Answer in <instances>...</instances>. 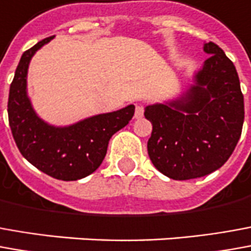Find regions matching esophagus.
I'll return each instance as SVG.
<instances>
[{
	"instance_id": "esophagus-1",
	"label": "esophagus",
	"mask_w": 251,
	"mask_h": 251,
	"mask_svg": "<svg viewBox=\"0 0 251 251\" xmlns=\"http://www.w3.org/2000/svg\"><path fill=\"white\" fill-rule=\"evenodd\" d=\"M143 106L142 105H136V108H135V119H141L143 116Z\"/></svg>"
}]
</instances>
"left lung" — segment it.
Wrapping results in <instances>:
<instances>
[{
    "label": "left lung",
    "mask_w": 251,
    "mask_h": 251,
    "mask_svg": "<svg viewBox=\"0 0 251 251\" xmlns=\"http://www.w3.org/2000/svg\"><path fill=\"white\" fill-rule=\"evenodd\" d=\"M203 50L210 56L184 97L145 109L153 126L149 157L174 180L215 172L231 157L242 134L245 103L234 63L216 43H205Z\"/></svg>",
    "instance_id": "1"
}]
</instances>
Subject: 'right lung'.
<instances>
[{
  "mask_svg": "<svg viewBox=\"0 0 251 251\" xmlns=\"http://www.w3.org/2000/svg\"><path fill=\"white\" fill-rule=\"evenodd\" d=\"M53 36L25 50L10 83L8 119L19 151L43 174L58 180H77L93 174L103 161L109 139L132 119L135 106L93 116L70 127H51L35 115L25 91L31 57Z\"/></svg>",
  "mask_w": 251,
  "mask_h": 251,
  "instance_id": "right-lung-1",
  "label": "right lung"
}]
</instances>
